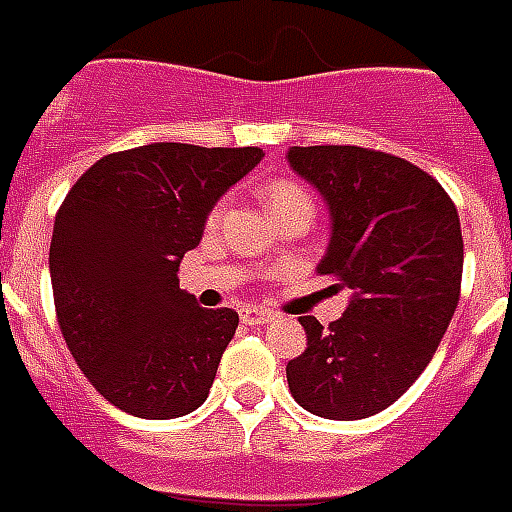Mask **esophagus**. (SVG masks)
Here are the masks:
<instances>
[{
  "label": "esophagus",
  "mask_w": 512,
  "mask_h": 512,
  "mask_svg": "<svg viewBox=\"0 0 512 512\" xmlns=\"http://www.w3.org/2000/svg\"><path fill=\"white\" fill-rule=\"evenodd\" d=\"M239 317H242L245 325H267V322L275 320L273 311H267V308H259V306H245Z\"/></svg>",
  "instance_id": "obj_1"
}]
</instances>
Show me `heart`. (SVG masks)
<instances>
[{
    "instance_id": "obj_1",
    "label": "heart",
    "mask_w": 512,
    "mask_h": 512,
    "mask_svg": "<svg viewBox=\"0 0 512 512\" xmlns=\"http://www.w3.org/2000/svg\"><path fill=\"white\" fill-rule=\"evenodd\" d=\"M264 195V204L270 209V215L273 212H281L286 206H295V204H311V198H308V192L295 184V181L289 179H278L270 181L267 187L262 190Z\"/></svg>"
}]
</instances>
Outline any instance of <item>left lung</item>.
Segmentation results:
<instances>
[{"instance_id": "1", "label": "left lung", "mask_w": 512, "mask_h": 512, "mask_svg": "<svg viewBox=\"0 0 512 512\" xmlns=\"http://www.w3.org/2000/svg\"><path fill=\"white\" fill-rule=\"evenodd\" d=\"M286 157L331 206L317 273L353 295L328 328L300 320L308 344L286 364L289 391L325 419H366L411 389L458 308V209L430 173L386 151L295 146Z\"/></svg>"}]
</instances>
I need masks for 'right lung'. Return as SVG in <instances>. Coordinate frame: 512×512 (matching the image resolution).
Returning <instances> with one entry per match:
<instances>
[{
  "label": "right lung",
  "instance_id": "right-lung-1",
  "mask_svg": "<svg viewBox=\"0 0 512 512\" xmlns=\"http://www.w3.org/2000/svg\"><path fill=\"white\" fill-rule=\"evenodd\" d=\"M262 148L151 143L101 157L54 217L49 273L68 350L90 386L140 419L204 405L239 317L179 289L217 198Z\"/></svg>",
  "mask_w": 512,
  "mask_h": 512
}]
</instances>
